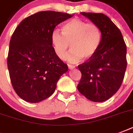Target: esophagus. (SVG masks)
Returning <instances> with one entry per match:
<instances>
[{"label":"esophagus","mask_w":133,"mask_h":133,"mask_svg":"<svg viewBox=\"0 0 133 133\" xmlns=\"http://www.w3.org/2000/svg\"><path fill=\"white\" fill-rule=\"evenodd\" d=\"M68 68L69 69H70V70H72V69H74L75 68L74 65H68Z\"/></svg>","instance_id":"obj_1"}]
</instances>
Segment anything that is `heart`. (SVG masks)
Segmentation results:
<instances>
[{"label":"heart","instance_id":"b5f03b06","mask_svg":"<svg viewBox=\"0 0 133 133\" xmlns=\"http://www.w3.org/2000/svg\"><path fill=\"white\" fill-rule=\"evenodd\" d=\"M101 41L99 27L78 18L65 23L62 32L55 30L51 34L54 53L60 59H64L70 44L72 49L65 60L73 64L80 62L83 58L86 60L92 58L99 50Z\"/></svg>","mask_w":133,"mask_h":133}]
</instances>
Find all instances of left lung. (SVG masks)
I'll list each match as a JSON object with an SVG mask.
<instances>
[{"label":"left lung","mask_w":133,"mask_h":133,"mask_svg":"<svg viewBox=\"0 0 133 133\" xmlns=\"http://www.w3.org/2000/svg\"><path fill=\"white\" fill-rule=\"evenodd\" d=\"M99 28L101 41L92 58L78 65L81 79L79 92L94 102H103L119 89L127 66L126 45L119 29L103 14L81 12Z\"/></svg>","instance_id":"obj_1"}]
</instances>
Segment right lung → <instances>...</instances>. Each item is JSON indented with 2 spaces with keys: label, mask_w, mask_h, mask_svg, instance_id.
<instances>
[{
  "label": "right lung",
  "mask_w": 133,
  "mask_h": 133,
  "mask_svg": "<svg viewBox=\"0 0 133 133\" xmlns=\"http://www.w3.org/2000/svg\"><path fill=\"white\" fill-rule=\"evenodd\" d=\"M72 16L40 11L23 20L12 34L7 67L14 90L25 101L38 103L50 97L61 76L68 70L54 53L51 34Z\"/></svg>",
  "instance_id": "1"
}]
</instances>
